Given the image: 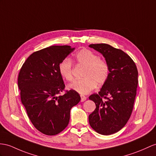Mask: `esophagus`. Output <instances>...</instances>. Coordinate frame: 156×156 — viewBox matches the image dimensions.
I'll use <instances>...</instances> for the list:
<instances>
[{
    "mask_svg": "<svg viewBox=\"0 0 156 156\" xmlns=\"http://www.w3.org/2000/svg\"><path fill=\"white\" fill-rule=\"evenodd\" d=\"M81 102H84L87 99V97L84 95H83V94H81Z\"/></svg>",
    "mask_w": 156,
    "mask_h": 156,
    "instance_id": "obj_1",
    "label": "esophagus"
}]
</instances>
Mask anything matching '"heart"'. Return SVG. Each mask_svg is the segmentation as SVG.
Masks as SVG:
<instances>
[{
    "label": "heart",
    "instance_id": "heart-1",
    "mask_svg": "<svg viewBox=\"0 0 156 156\" xmlns=\"http://www.w3.org/2000/svg\"><path fill=\"white\" fill-rule=\"evenodd\" d=\"M75 61L80 65L85 66L83 78L74 81L69 87L81 94H87L95 89L97 84L103 85L109 75V66L107 61L98 58L97 54L88 49H82L75 55ZM61 76L66 81L73 79L72 74L73 64L69 58L63 59L59 65Z\"/></svg>",
    "mask_w": 156,
    "mask_h": 156
}]
</instances>
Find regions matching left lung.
Masks as SVG:
<instances>
[{
  "label": "left lung",
  "mask_w": 156,
  "mask_h": 156,
  "mask_svg": "<svg viewBox=\"0 0 156 156\" xmlns=\"http://www.w3.org/2000/svg\"><path fill=\"white\" fill-rule=\"evenodd\" d=\"M105 57L109 75L98 94L89 97L96 108L89 116L90 126L102 135L121 130L130 119L138 87V69L134 61L120 49L107 44L89 45Z\"/></svg>",
  "instance_id": "obj_1"
}]
</instances>
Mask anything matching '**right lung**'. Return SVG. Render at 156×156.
<instances>
[{
	"instance_id": "right-lung-1",
	"label": "right lung",
	"mask_w": 156,
	"mask_h": 156,
	"mask_svg": "<svg viewBox=\"0 0 156 156\" xmlns=\"http://www.w3.org/2000/svg\"><path fill=\"white\" fill-rule=\"evenodd\" d=\"M75 49L69 45H52L30 55L18 77L20 98L32 123L48 136L59 134L69 122L70 111L81 101L74 90H66L59 65Z\"/></svg>"
}]
</instances>
